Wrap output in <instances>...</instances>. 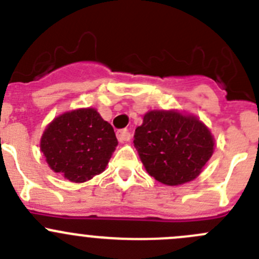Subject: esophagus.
Instances as JSON below:
<instances>
[{
    "mask_svg": "<svg viewBox=\"0 0 259 259\" xmlns=\"http://www.w3.org/2000/svg\"><path fill=\"white\" fill-rule=\"evenodd\" d=\"M116 137H117V139H119L120 143H126V142H129L130 138H132V134H130L129 130L127 129H121L116 133Z\"/></svg>",
    "mask_w": 259,
    "mask_h": 259,
    "instance_id": "obj_1",
    "label": "esophagus"
}]
</instances>
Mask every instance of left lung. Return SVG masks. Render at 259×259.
<instances>
[{
	"label": "left lung",
	"mask_w": 259,
	"mask_h": 259,
	"mask_svg": "<svg viewBox=\"0 0 259 259\" xmlns=\"http://www.w3.org/2000/svg\"><path fill=\"white\" fill-rule=\"evenodd\" d=\"M214 137L196 116L154 110L135 129L134 145L158 182L178 186L195 180L214 153Z\"/></svg>",
	"instance_id": "obj_1"
}]
</instances>
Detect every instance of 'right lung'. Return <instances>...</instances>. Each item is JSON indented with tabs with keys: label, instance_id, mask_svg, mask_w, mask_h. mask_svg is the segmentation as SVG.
Instances as JSON below:
<instances>
[{
	"label": "right lung",
	"instance_id": "obj_1",
	"mask_svg": "<svg viewBox=\"0 0 259 259\" xmlns=\"http://www.w3.org/2000/svg\"><path fill=\"white\" fill-rule=\"evenodd\" d=\"M116 145L112 126L91 107L55 117L40 140L49 167L76 183L104 172Z\"/></svg>",
	"mask_w": 259,
	"mask_h": 259
}]
</instances>
